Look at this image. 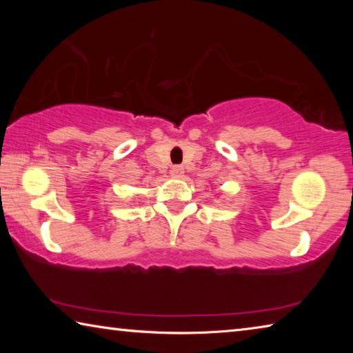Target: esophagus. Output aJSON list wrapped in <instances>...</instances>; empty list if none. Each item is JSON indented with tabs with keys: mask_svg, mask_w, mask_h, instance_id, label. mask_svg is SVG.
Returning <instances> with one entry per match:
<instances>
[{
	"mask_svg": "<svg viewBox=\"0 0 353 353\" xmlns=\"http://www.w3.org/2000/svg\"><path fill=\"white\" fill-rule=\"evenodd\" d=\"M170 172H171L172 177H182V174H183V166L174 165V166H172V168L170 170Z\"/></svg>",
	"mask_w": 353,
	"mask_h": 353,
	"instance_id": "1",
	"label": "esophagus"
}]
</instances>
